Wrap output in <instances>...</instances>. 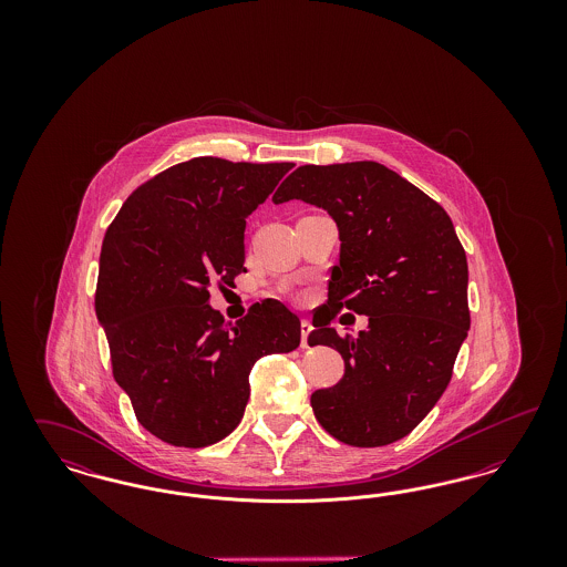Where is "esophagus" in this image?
Masks as SVG:
<instances>
[{"instance_id":"1","label":"esophagus","mask_w":567,"mask_h":567,"mask_svg":"<svg viewBox=\"0 0 567 567\" xmlns=\"http://www.w3.org/2000/svg\"><path fill=\"white\" fill-rule=\"evenodd\" d=\"M310 331H312V324L308 323V321H301V347H303V349H308V336H310Z\"/></svg>"}]
</instances>
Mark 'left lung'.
<instances>
[{
	"label": "left lung",
	"instance_id": "left-lung-1",
	"mask_svg": "<svg viewBox=\"0 0 567 567\" xmlns=\"http://www.w3.org/2000/svg\"><path fill=\"white\" fill-rule=\"evenodd\" d=\"M303 199L338 223L324 324L308 344L342 354L344 377L312 393L324 432L384 446L412 432L446 391L470 329L467 259L446 210L377 162L301 165L271 202ZM340 309L369 317L357 339L328 323Z\"/></svg>",
	"mask_w": 567,
	"mask_h": 567
}]
</instances>
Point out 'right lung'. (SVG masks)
Instances as JSON below:
<instances>
[{
  "label": "right lung",
  "instance_id": "add662e5",
  "mask_svg": "<svg viewBox=\"0 0 567 567\" xmlns=\"http://www.w3.org/2000/svg\"><path fill=\"white\" fill-rule=\"evenodd\" d=\"M291 167L176 163L140 185L110 223L95 312L112 377L140 425L172 446L202 449L234 432L255 361L299 347V319L285 303L266 299L225 323L208 291L243 274L246 216Z\"/></svg>",
  "mask_w": 567,
  "mask_h": 567
}]
</instances>
